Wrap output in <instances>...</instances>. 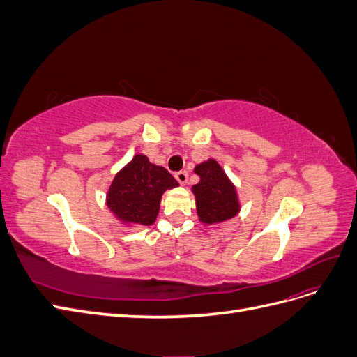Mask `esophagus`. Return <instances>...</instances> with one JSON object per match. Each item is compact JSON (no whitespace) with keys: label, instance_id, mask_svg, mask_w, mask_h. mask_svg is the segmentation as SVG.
I'll use <instances>...</instances> for the list:
<instances>
[{"label":"esophagus","instance_id":"esophagus-1","mask_svg":"<svg viewBox=\"0 0 357 357\" xmlns=\"http://www.w3.org/2000/svg\"><path fill=\"white\" fill-rule=\"evenodd\" d=\"M176 178L180 183V185H186L188 181V172L186 171H177L176 172Z\"/></svg>","mask_w":357,"mask_h":357}]
</instances>
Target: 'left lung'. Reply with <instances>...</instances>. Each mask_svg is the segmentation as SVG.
Wrapping results in <instances>:
<instances>
[{
	"mask_svg": "<svg viewBox=\"0 0 357 357\" xmlns=\"http://www.w3.org/2000/svg\"><path fill=\"white\" fill-rule=\"evenodd\" d=\"M195 172L201 177L192 188L197 198V211L202 223L225 222L240 211L236 190L222 167L214 159L202 162Z\"/></svg>",
	"mask_w": 357,
	"mask_h": 357,
	"instance_id": "obj_1",
	"label": "left lung"
}]
</instances>
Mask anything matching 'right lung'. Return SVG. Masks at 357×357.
Masks as SVG:
<instances>
[{
    "label": "right lung",
    "instance_id": "add662e5",
    "mask_svg": "<svg viewBox=\"0 0 357 357\" xmlns=\"http://www.w3.org/2000/svg\"><path fill=\"white\" fill-rule=\"evenodd\" d=\"M178 186L164 167L150 164L144 155H137L114 177L107 205L119 220L131 226L153 225L162 193Z\"/></svg>",
    "mask_w": 357,
    "mask_h": 357
}]
</instances>
